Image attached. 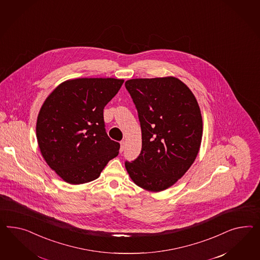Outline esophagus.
I'll list each match as a JSON object with an SVG mask.
<instances>
[{
    "label": "esophagus",
    "instance_id": "obj_1",
    "mask_svg": "<svg viewBox=\"0 0 260 260\" xmlns=\"http://www.w3.org/2000/svg\"><path fill=\"white\" fill-rule=\"evenodd\" d=\"M120 152H123L124 151V149H125V147H126V142L125 141H121V143H120Z\"/></svg>",
    "mask_w": 260,
    "mask_h": 260
}]
</instances>
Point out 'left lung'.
Here are the masks:
<instances>
[{
  "mask_svg": "<svg viewBox=\"0 0 260 260\" xmlns=\"http://www.w3.org/2000/svg\"><path fill=\"white\" fill-rule=\"evenodd\" d=\"M126 89L138 112L142 150L126 171L143 189L160 192L177 183L195 161L203 118L195 95L177 77L134 78Z\"/></svg>",
  "mask_w": 260,
  "mask_h": 260,
  "instance_id": "1",
  "label": "left lung"
}]
</instances>
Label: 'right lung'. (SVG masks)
<instances>
[{"label": "right lung", "mask_w": 260, "mask_h": 260, "mask_svg": "<svg viewBox=\"0 0 260 260\" xmlns=\"http://www.w3.org/2000/svg\"><path fill=\"white\" fill-rule=\"evenodd\" d=\"M124 79L75 78L58 85L39 112L36 134L50 169L71 184L98 179L120 144L106 134L103 110Z\"/></svg>", "instance_id": "1"}]
</instances>
